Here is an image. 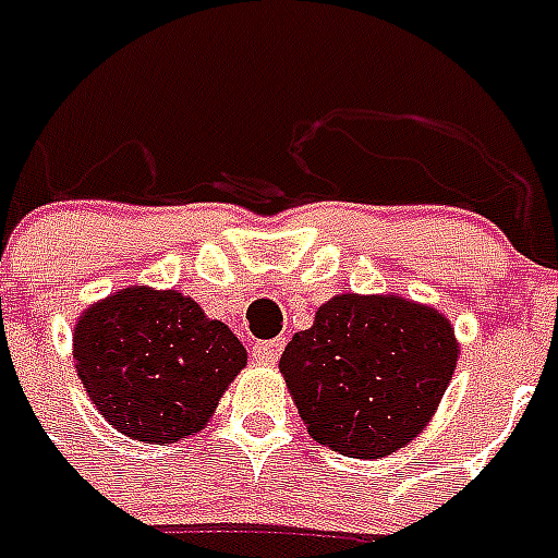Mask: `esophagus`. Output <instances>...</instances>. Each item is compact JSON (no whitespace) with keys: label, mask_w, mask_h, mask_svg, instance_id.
<instances>
[{"label":"esophagus","mask_w":558,"mask_h":558,"mask_svg":"<svg viewBox=\"0 0 558 558\" xmlns=\"http://www.w3.org/2000/svg\"><path fill=\"white\" fill-rule=\"evenodd\" d=\"M284 349V340H265V342H256L253 345V356H256V363H265V365H274L279 360Z\"/></svg>","instance_id":"esophagus-1"}]
</instances>
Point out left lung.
<instances>
[{"mask_svg":"<svg viewBox=\"0 0 558 558\" xmlns=\"http://www.w3.org/2000/svg\"><path fill=\"white\" fill-rule=\"evenodd\" d=\"M456 363V331L438 311L342 293L293 333L279 368L316 444L383 458L421 435Z\"/></svg>","mask_w":558,"mask_h":558,"instance_id":"obj_1","label":"left lung"}]
</instances>
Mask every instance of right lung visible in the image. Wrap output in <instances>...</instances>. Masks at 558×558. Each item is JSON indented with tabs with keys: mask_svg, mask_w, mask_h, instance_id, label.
<instances>
[{
	"mask_svg": "<svg viewBox=\"0 0 558 558\" xmlns=\"http://www.w3.org/2000/svg\"><path fill=\"white\" fill-rule=\"evenodd\" d=\"M74 363L114 429L169 444L202 429L247 351L190 296L126 288L80 316Z\"/></svg>",
	"mask_w": 558,
	"mask_h": 558,
	"instance_id": "1",
	"label": "right lung"
}]
</instances>
